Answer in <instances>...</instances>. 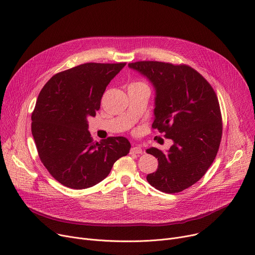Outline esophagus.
Listing matches in <instances>:
<instances>
[{
    "label": "esophagus",
    "mask_w": 255,
    "mask_h": 255,
    "mask_svg": "<svg viewBox=\"0 0 255 255\" xmlns=\"http://www.w3.org/2000/svg\"><path fill=\"white\" fill-rule=\"evenodd\" d=\"M130 151H131V154H142V148L140 146L136 145V146H133L130 149Z\"/></svg>",
    "instance_id": "obj_1"
}]
</instances>
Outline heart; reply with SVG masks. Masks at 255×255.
Wrapping results in <instances>:
<instances>
[{
  "label": "heart",
  "instance_id": "b5f03b06",
  "mask_svg": "<svg viewBox=\"0 0 255 255\" xmlns=\"http://www.w3.org/2000/svg\"><path fill=\"white\" fill-rule=\"evenodd\" d=\"M133 84H143V83H138V82H136V83H133ZM133 84H132V85H133Z\"/></svg>",
  "mask_w": 255,
  "mask_h": 255
}]
</instances>
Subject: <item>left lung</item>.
<instances>
[{
  "mask_svg": "<svg viewBox=\"0 0 255 255\" xmlns=\"http://www.w3.org/2000/svg\"><path fill=\"white\" fill-rule=\"evenodd\" d=\"M155 88L154 123L173 140L166 152L146 149L158 158V169L146 180L157 190L179 193L201 179L213 163L223 134L222 114L211 85L191 66L161 61L129 63Z\"/></svg>",
  "mask_w": 255,
  "mask_h": 255,
  "instance_id": "left-lung-1",
  "label": "left lung"
}]
</instances>
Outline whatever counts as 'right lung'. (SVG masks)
I'll return each instance as SVG.
<instances>
[{
    "label": "right lung",
    "instance_id": "right-lung-1",
    "mask_svg": "<svg viewBox=\"0 0 255 255\" xmlns=\"http://www.w3.org/2000/svg\"><path fill=\"white\" fill-rule=\"evenodd\" d=\"M126 65L84 63L51 78L31 115V133L49 173L67 188L82 190L104 180L131 147L123 136L94 143L88 118L95 117L110 82Z\"/></svg>",
    "mask_w": 255,
    "mask_h": 255
}]
</instances>
